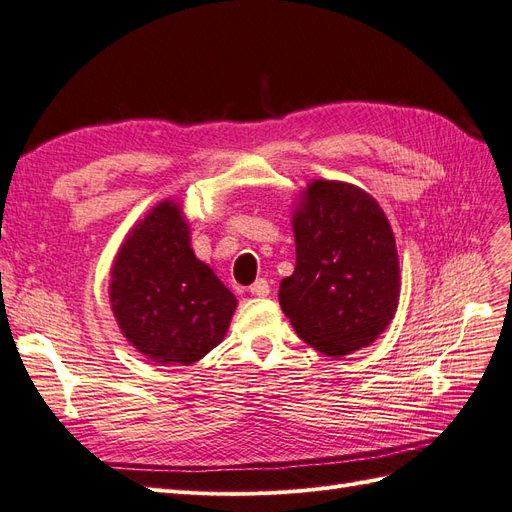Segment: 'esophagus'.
Returning a JSON list of instances; mask_svg holds the SVG:
<instances>
[{"instance_id": "obj_1", "label": "esophagus", "mask_w": 512, "mask_h": 512, "mask_svg": "<svg viewBox=\"0 0 512 512\" xmlns=\"http://www.w3.org/2000/svg\"><path fill=\"white\" fill-rule=\"evenodd\" d=\"M248 291H251L253 296L264 298V296H268V294H270V285H268V281H266V279H257L251 287H248Z\"/></svg>"}]
</instances>
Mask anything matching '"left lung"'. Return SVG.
Instances as JSON below:
<instances>
[{"label": "left lung", "mask_w": 512, "mask_h": 512, "mask_svg": "<svg viewBox=\"0 0 512 512\" xmlns=\"http://www.w3.org/2000/svg\"><path fill=\"white\" fill-rule=\"evenodd\" d=\"M296 270L281 281V309L298 337L341 358L371 345L394 317L401 274L379 203L362 188L315 180L294 210Z\"/></svg>", "instance_id": "1"}]
</instances>
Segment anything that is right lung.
<instances>
[{
    "mask_svg": "<svg viewBox=\"0 0 512 512\" xmlns=\"http://www.w3.org/2000/svg\"><path fill=\"white\" fill-rule=\"evenodd\" d=\"M111 309L126 341L158 364H193L223 341L236 296L191 248L175 201L130 229L115 255Z\"/></svg>",
    "mask_w": 512,
    "mask_h": 512,
    "instance_id": "obj_1",
    "label": "right lung"
}]
</instances>
